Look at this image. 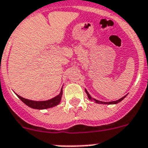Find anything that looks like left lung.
I'll list each match as a JSON object with an SVG mask.
<instances>
[{
  "mask_svg": "<svg viewBox=\"0 0 148 148\" xmlns=\"http://www.w3.org/2000/svg\"><path fill=\"white\" fill-rule=\"evenodd\" d=\"M85 92H86L87 95H88V98H89V99H90V100H92V101H93V100L95 101V102L97 103H102V104H117V103H120L121 101L123 100V99H124L125 97H126V96H127V95L124 96V97H122V98L119 99H118V100L113 101V102H108V103H106V102H101V101L97 100V99H93V98H92V97H90V94H89V93H88V92L87 91V90H85Z\"/></svg>",
  "mask_w": 148,
  "mask_h": 148,
  "instance_id": "obj_1",
  "label": "left lung"
}]
</instances>
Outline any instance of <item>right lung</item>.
Wrapping results in <instances>:
<instances>
[{"mask_svg":"<svg viewBox=\"0 0 148 148\" xmlns=\"http://www.w3.org/2000/svg\"><path fill=\"white\" fill-rule=\"evenodd\" d=\"M62 94H63V90L61 89V91H60L59 95L47 101H33L25 99V98L20 97L19 95H17V94L16 95L25 104H26L31 108H35V109H45V108H51V107H54L57 105H58L61 100Z\"/></svg>","mask_w":148,"mask_h":148,"instance_id":"right-lung-1","label":"right lung"}]
</instances>
